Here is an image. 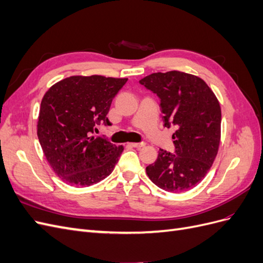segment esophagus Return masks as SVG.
Wrapping results in <instances>:
<instances>
[{"label": "esophagus", "mask_w": 263, "mask_h": 263, "mask_svg": "<svg viewBox=\"0 0 263 263\" xmlns=\"http://www.w3.org/2000/svg\"><path fill=\"white\" fill-rule=\"evenodd\" d=\"M129 146L134 148H141V147H145L146 144L145 142H132V144H129Z\"/></svg>", "instance_id": "1"}]
</instances>
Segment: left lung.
I'll list each match as a JSON object with an SVG mask.
<instances>
[{
    "instance_id": "obj_1",
    "label": "left lung",
    "mask_w": 263,
    "mask_h": 263,
    "mask_svg": "<svg viewBox=\"0 0 263 263\" xmlns=\"http://www.w3.org/2000/svg\"><path fill=\"white\" fill-rule=\"evenodd\" d=\"M139 83L160 99L164 127H177L172 135L174 154L159 150L155 163L146 168L147 176L168 192L193 189L210 171L218 151V100L201 78L180 71L153 73Z\"/></svg>"
}]
</instances>
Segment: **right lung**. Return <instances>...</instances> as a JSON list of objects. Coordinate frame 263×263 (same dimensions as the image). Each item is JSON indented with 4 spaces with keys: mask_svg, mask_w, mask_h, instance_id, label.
<instances>
[{
    "mask_svg": "<svg viewBox=\"0 0 263 263\" xmlns=\"http://www.w3.org/2000/svg\"><path fill=\"white\" fill-rule=\"evenodd\" d=\"M127 79L103 76L70 77L46 92L37 135L47 161L70 185L90 186L108 177L123 153L103 137L98 125H108L112 101Z\"/></svg>",
    "mask_w": 263,
    "mask_h": 263,
    "instance_id": "add662e5",
    "label": "right lung"
}]
</instances>
